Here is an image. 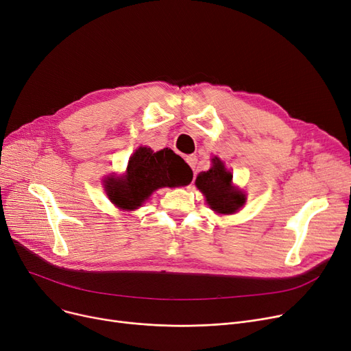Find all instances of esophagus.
<instances>
[{
  "label": "esophagus",
  "mask_w": 351,
  "mask_h": 351,
  "mask_svg": "<svg viewBox=\"0 0 351 351\" xmlns=\"http://www.w3.org/2000/svg\"><path fill=\"white\" fill-rule=\"evenodd\" d=\"M186 162L189 163V166H191L192 169H195L196 165H197V158H196V155H189V156H186Z\"/></svg>",
  "instance_id": "esophagus-1"
}]
</instances>
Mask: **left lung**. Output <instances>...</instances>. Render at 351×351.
I'll return each mask as SVG.
<instances>
[{
    "label": "left lung",
    "mask_w": 351,
    "mask_h": 351,
    "mask_svg": "<svg viewBox=\"0 0 351 351\" xmlns=\"http://www.w3.org/2000/svg\"><path fill=\"white\" fill-rule=\"evenodd\" d=\"M212 163L209 171L197 175L196 186L206 196L208 205L215 212L223 215L234 213L245 205L246 197L243 192L233 188V175L225 169L223 162L219 158H213Z\"/></svg>",
    "instance_id": "1"
}]
</instances>
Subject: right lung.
Returning a JSON list of instances; mask_svg holds the SVG:
<instances>
[{
    "instance_id": "right-lung-1",
    "label": "right lung",
    "mask_w": 351,
    "mask_h": 351,
    "mask_svg": "<svg viewBox=\"0 0 351 351\" xmlns=\"http://www.w3.org/2000/svg\"><path fill=\"white\" fill-rule=\"evenodd\" d=\"M193 172L189 165L172 149L154 152L139 147L128 162L122 178H108L105 191L114 205L121 209H138L159 188L189 185Z\"/></svg>"
}]
</instances>
